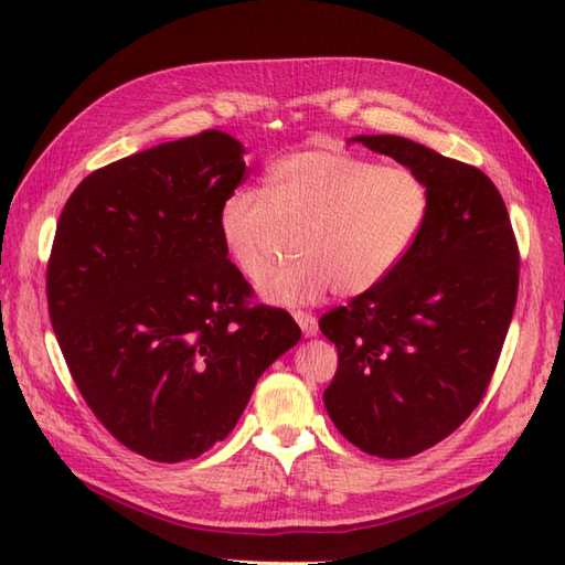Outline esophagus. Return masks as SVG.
I'll return each instance as SVG.
<instances>
[{"instance_id": "esophagus-1", "label": "esophagus", "mask_w": 565, "mask_h": 565, "mask_svg": "<svg viewBox=\"0 0 565 565\" xmlns=\"http://www.w3.org/2000/svg\"><path fill=\"white\" fill-rule=\"evenodd\" d=\"M294 318H296L298 327H300V330H303L306 337H315V334H318V320H315V315L303 312V310H296Z\"/></svg>"}]
</instances>
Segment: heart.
I'll return each instance as SVG.
<instances>
[{
    "label": "heart",
    "instance_id": "b5f03b06",
    "mask_svg": "<svg viewBox=\"0 0 565 565\" xmlns=\"http://www.w3.org/2000/svg\"><path fill=\"white\" fill-rule=\"evenodd\" d=\"M430 216V192L409 168H383L344 149H306L274 161L265 192L235 190L218 235L247 279L262 281L298 235V265L262 286L271 306H308L327 294H369L412 255Z\"/></svg>",
    "mask_w": 565,
    "mask_h": 565
}]
</instances>
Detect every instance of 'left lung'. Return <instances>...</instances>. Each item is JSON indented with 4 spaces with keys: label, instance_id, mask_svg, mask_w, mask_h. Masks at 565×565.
I'll use <instances>...</instances> for the list:
<instances>
[{
    "label": "left lung",
    "instance_id": "left-lung-1",
    "mask_svg": "<svg viewBox=\"0 0 565 565\" xmlns=\"http://www.w3.org/2000/svg\"><path fill=\"white\" fill-rule=\"evenodd\" d=\"M422 178L430 216L392 277L320 318L339 365L324 406L369 455L404 460L462 426L487 395L513 320L520 253L501 192L479 168L412 139L361 135Z\"/></svg>",
    "mask_w": 565,
    "mask_h": 565
}]
</instances>
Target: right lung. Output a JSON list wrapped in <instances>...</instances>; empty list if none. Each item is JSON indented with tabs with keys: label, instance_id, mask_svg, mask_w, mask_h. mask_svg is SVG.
Masks as SVG:
<instances>
[{
	"label": "right lung",
	"instance_id": "add662e5",
	"mask_svg": "<svg viewBox=\"0 0 565 565\" xmlns=\"http://www.w3.org/2000/svg\"><path fill=\"white\" fill-rule=\"evenodd\" d=\"M218 129L98 168L64 204L47 262L62 356L98 422L153 462L223 440L257 377L298 344L226 259L218 209L245 175Z\"/></svg>",
	"mask_w": 565,
	"mask_h": 565
}]
</instances>
